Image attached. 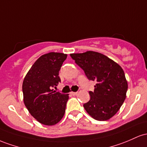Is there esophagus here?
I'll return each instance as SVG.
<instances>
[{
	"label": "esophagus",
	"instance_id": "34e87169",
	"mask_svg": "<svg viewBox=\"0 0 147 147\" xmlns=\"http://www.w3.org/2000/svg\"><path fill=\"white\" fill-rule=\"evenodd\" d=\"M70 94L71 95H73V96H75V95H76L77 94V92H70Z\"/></svg>",
	"mask_w": 147,
	"mask_h": 147
}]
</instances>
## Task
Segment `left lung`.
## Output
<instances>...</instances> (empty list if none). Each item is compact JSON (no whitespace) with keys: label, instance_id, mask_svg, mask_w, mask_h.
Wrapping results in <instances>:
<instances>
[{"label":"left lung","instance_id":"8db88e82","mask_svg":"<svg viewBox=\"0 0 147 147\" xmlns=\"http://www.w3.org/2000/svg\"><path fill=\"white\" fill-rule=\"evenodd\" d=\"M90 80H95L90 99L83 106L87 113L98 121H105L115 115L122 105L128 83L123 70L118 64L94 51L70 54Z\"/></svg>","mask_w":147,"mask_h":147}]
</instances>
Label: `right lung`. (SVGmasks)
Segmentation results:
<instances>
[{"label": "right lung", "mask_w": 147, "mask_h": 147, "mask_svg": "<svg viewBox=\"0 0 147 147\" xmlns=\"http://www.w3.org/2000/svg\"><path fill=\"white\" fill-rule=\"evenodd\" d=\"M67 54L49 53L32 65L23 82L24 104L39 123L52 126L63 117L69 94L53 91L61 80L59 71Z\"/></svg>", "instance_id": "add662e5"}]
</instances>
